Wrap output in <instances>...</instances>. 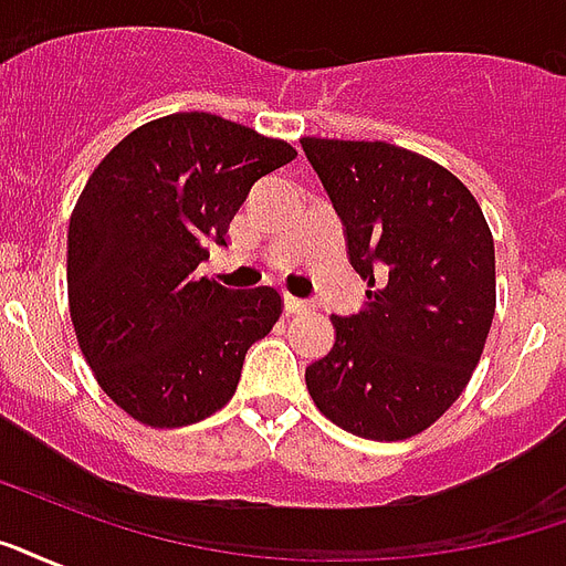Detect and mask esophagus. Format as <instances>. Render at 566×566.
<instances>
[{
    "label": "esophagus",
    "instance_id": "esophagus-1",
    "mask_svg": "<svg viewBox=\"0 0 566 566\" xmlns=\"http://www.w3.org/2000/svg\"><path fill=\"white\" fill-rule=\"evenodd\" d=\"M308 308H312V302H308V300H300V296H291V293L284 296V312H287V314L308 312Z\"/></svg>",
    "mask_w": 566,
    "mask_h": 566
}]
</instances>
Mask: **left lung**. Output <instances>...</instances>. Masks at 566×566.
<instances>
[{"mask_svg": "<svg viewBox=\"0 0 566 566\" xmlns=\"http://www.w3.org/2000/svg\"><path fill=\"white\" fill-rule=\"evenodd\" d=\"M368 305L332 314L335 344L305 368L323 416L353 437L427 430L481 361L495 314V245L474 196L433 159L386 142L302 139Z\"/></svg>", "mask_w": 566, "mask_h": 566, "instance_id": "obj_1", "label": "left lung"}]
</instances>
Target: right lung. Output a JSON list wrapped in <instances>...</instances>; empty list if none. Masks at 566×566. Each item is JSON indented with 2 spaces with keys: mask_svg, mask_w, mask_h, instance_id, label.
Masks as SVG:
<instances>
[{
  "mask_svg": "<svg viewBox=\"0 0 566 566\" xmlns=\"http://www.w3.org/2000/svg\"><path fill=\"white\" fill-rule=\"evenodd\" d=\"M296 150L219 118L142 124L94 168L67 228V300L82 356L127 416L184 427L234 398L245 350L282 314L275 287L198 279L249 189Z\"/></svg>",
  "mask_w": 566,
  "mask_h": 566,
  "instance_id": "1",
  "label": "right lung"
}]
</instances>
